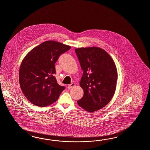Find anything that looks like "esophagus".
<instances>
[{"mask_svg": "<svg viewBox=\"0 0 150 150\" xmlns=\"http://www.w3.org/2000/svg\"><path fill=\"white\" fill-rule=\"evenodd\" d=\"M75 86V83H72L71 84H69V85L68 86V89L72 88L73 87H74Z\"/></svg>", "mask_w": 150, "mask_h": 150, "instance_id": "esophagus-1", "label": "esophagus"}]
</instances>
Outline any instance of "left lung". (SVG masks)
Returning <instances> with one entry per match:
<instances>
[{
  "label": "left lung",
  "instance_id": "obj_1",
  "mask_svg": "<svg viewBox=\"0 0 150 150\" xmlns=\"http://www.w3.org/2000/svg\"><path fill=\"white\" fill-rule=\"evenodd\" d=\"M75 51L83 71L80 86L84 94L77 104L93 112L104 107L113 98L117 80V67L110 56L101 48H79Z\"/></svg>",
  "mask_w": 150,
  "mask_h": 150
}]
</instances>
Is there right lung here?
Segmentation results:
<instances>
[{
    "instance_id": "1",
    "label": "right lung",
    "mask_w": 150,
    "mask_h": 150,
    "mask_svg": "<svg viewBox=\"0 0 150 150\" xmlns=\"http://www.w3.org/2000/svg\"><path fill=\"white\" fill-rule=\"evenodd\" d=\"M69 45L55 40L45 41L33 48L22 61L19 81L23 94L35 106L46 107L56 102L65 87L54 75L59 56Z\"/></svg>"
}]
</instances>
